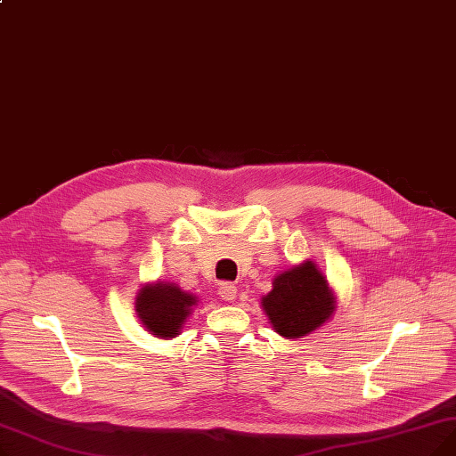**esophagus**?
<instances>
[{"label": "esophagus", "instance_id": "esophagus-1", "mask_svg": "<svg viewBox=\"0 0 456 456\" xmlns=\"http://www.w3.org/2000/svg\"><path fill=\"white\" fill-rule=\"evenodd\" d=\"M236 286L232 282H222L220 286V297L227 303H232L236 299Z\"/></svg>", "mask_w": 456, "mask_h": 456}]
</instances>
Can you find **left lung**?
<instances>
[{
  "label": "left lung",
  "instance_id": "1",
  "mask_svg": "<svg viewBox=\"0 0 456 456\" xmlns=\"http://www.w3.org/2000/svg\"><path fill=\"white\" fill-rule=\"evenodd\" d=\"M272 286L260 305L273 330L286 340L305 338L323 327L337 310L327 277L310 258L277 273Z\"/></svg>",
  "mask_w": 456,
  "mask_h": 456
}]
</instances>
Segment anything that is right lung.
Listing matches in <instances>:
<instances>
[{
	"instance_id": "right-lung-1",
	"label": "right lung",
	"mask_w": 456,
	"mask_h": 456,
	"mask_svg": "<svg viewBox=\"0 0 456 456\" xmlns=\"http://www.w3.org/2000/svg\"><path fill=\"white\" fill-rule=\"evenodd\" d=\"M198 297L175 282H146L136 294L138 322L155 338L170 340L181 332L186 318L194 313Z\"/></svg>"
}]
</instances>
